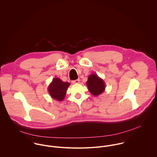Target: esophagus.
Here are the masks:
<instances>
[{
  "instance_id": "1",
  "label": "esophagus",
  "mask_w": 157,
  "mask_h": 157,
  "mask_svg": "<svg viewBox=\"0 0 157 157\" xmlns=\"http://www.w3.org/2000/svg\"><path fill=\"white\" fill-rule=\"evenodd\" d=\"M79 82H80V79H77V80H74V81L72 82V83L73 84H78V83H79Z\"/></svg>"
}]
</instances>
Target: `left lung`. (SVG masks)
I'll use <instances>...</instances> for the list:
<instances>
[{"instance_id":"8db88e82","label":"left lung","mask_w":157,"mask_h":157,"mask_svg":"<svg viewBox=\"0 0 157 157\" xmlns=\"http://www.w3.org/2000/svg\"><path fill=\"white\" fill-rule=\"evenodd\" d=\"M86 85L91 94L94 96H98L102 94L106 88L103 80L96 74H90L86 82Z\"/></svg>"}]
</instances>
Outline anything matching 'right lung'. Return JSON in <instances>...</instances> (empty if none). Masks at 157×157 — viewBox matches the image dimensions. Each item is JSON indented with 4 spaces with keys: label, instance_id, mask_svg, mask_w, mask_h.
I'll return each instance as SVG.
<instances>
[{
    "label": "right lung",
    "instance_id": "obj_1",
    "mask_svg": "<svg viewBox=\"0 0 157 157\" xmlns=\"http://www.w3.org/2000/svg\"><path fill=\"white\" fill-rule=\"evenodd\" d=\"M69 85V83L64 82L60 78L56 77L52 79L48 87V90L51 98L57 101H62L65 97Z\"/></svg>",
    "mask_w": 157,
    "mask_h": 157
}]
</instances>
